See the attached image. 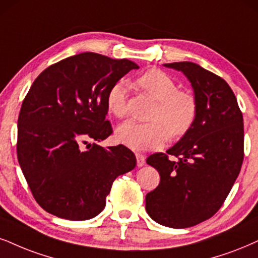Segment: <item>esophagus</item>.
<instances>
[{"mask_svg":"<svg viewBox=\"0 0 258 258\" xmlns=\"http://www.w3.org/2000/svg\"><path fill=\"white\" fill-rule=\"evenodd\" d=\"M136 161H138V166L141 167L144 166L145 163H146V158L144 154H140V153H136Z\"/></svg>","mask_w":258,"mask_h":258,"instance_id":"1","label":"esophagus"}]
</instances>
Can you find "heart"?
<instances>
[{"instance_id":"1","label":"heart","mask_w":258,"mask_h":258,"mask_svg":"<svg viewBox=\"0 0 258 258\" xmlns=\"http://www.w3.org/2000/svg\"><path fill=\"white\" fill-rule=\"evenodd\" d=\"M141 91L155 100L149 113L148 123L134 120L124 122L117 128L116 136L120 144L135 151H148L164 145L171 139H180L191 130L199 113L196 97L191 92L178 90L171 75L158 68L148 69L136 79ZM106 110L111 116L123 118L126 113V88L123 82H116L106 93Z\"/></svg>"}]
</instances>
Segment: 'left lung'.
<instances>
[{
    "instance_id": "left-lung-1",
    "label": "left lung",
    "mask_w": 258,
    "mask_h": 258,
    "mask_svg": "<svg viewBox=\"0 0 258 258\" xmlns=\"http://www.w3.org/2000/svg\"><path fill=\"white\" fill-rule=\"evenodd\" d=\"M164 66L189 79L199 113L191 130L167 154L147 158L160 183L146 195V211L158 224L185 228L212 218L236 182L244 159L243 114L220 76L192 62Z\"/></svg>"
}]
</instances>
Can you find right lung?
<instances>
[{
    "mask_svg": "<svg viewBox=\"0 0 258 258\" xmlns=\"http://www.w3.org/2000/svg\"><path fill=\"white\" fill-rule=\"evenodd\" d=\"M132 69L139 66L129 59L82 52L47 67L32 84L19 113L17 152L44 211L75 221L97 217L113 180L135 167L125 146L88 144L112 134L106 93Z\"/></svg>",
    "mask_w": 258,
    "mask_h": 258,
    "instance_id": "add662e5",
    "label": "right lung"
}]
</instances>
